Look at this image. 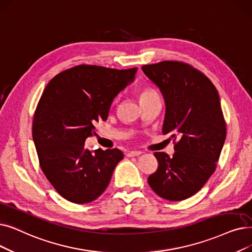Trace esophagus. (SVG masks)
<instances>
[{
    "label": "esophagus",
    "instance_id": "34e87169",
    "mask_svg": "<svg viewBox=\"0 0 252 252\" xmlns=\"http://www.w3.org/2000/svg\"><path fill=\"white\" fill-rule=\"evenodd\" d=\"M140 155H142L141 151L135 150V151H128V152L126 153V157H127V158H134V157H139Z\"/></svg>",
    "mask_w": 252,
    "mask_h": 252
}]
</instances>
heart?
Segmentation results:
<instances>
[{"mask_svg": "<svg viewBox=\"0 0 252 252\" xmlns=\"http://www.w3.org/2000/svg\"><path fill=\"white\" fill-rule=\"evenodd\" d=\"M152 94H156L153 93V92H151V91H144L143 93L141 94V95H140V99H142V97H146V96L152 95Z\"/></svg>", "mask_w": 252, "mask_h": 252, "instance_id": "b5f03b06", "label": "heart"}]
</instances>
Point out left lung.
<instances>
[{
  "label": "left lung",
  "instance_id": "8db88e82",
  "mask_svg": "<svg viewBox=\"0 0 252 252\" xmlns=\"http://www.w3.org/2000/svg\"><path fill=\"white\" fill-rule=\"evenodd\" d=\"M142 70L165 100L162 133L179 138L173 158L155 153L158 167L148 183L162 199L182 201L204 187L220 158L226 136L220 94L209 78L188 63L165 61Z\"/></svg>",
  "mask_w": 252,
  "mask_h": 252
}]
</instances>
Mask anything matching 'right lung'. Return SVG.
Masks as SVG:
<instances>
[{
  "mask_svg": "<svg viewBox=\"0 0 252 252\" xmlns=\"http://www.w3.org/2000/svg\"><path fill=\"white\" fill-rule=\"evenodd\" d=\"M136 72L80 64L57 75L43 92L32 140L43 173L65 200L85 204L99 198L124 158L117 148L91 151L84 143L95 134V122L107 119L114 97L135 80Z\"/></svg>",
  "mask_w": 252,
  "mask_h": 252,
  "instance_id": "obj_1",
  "label": "right lung"
}]
</instances>
